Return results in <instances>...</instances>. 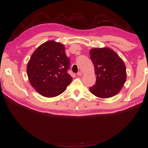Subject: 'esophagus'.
Wrapping results in <instances>:
<instances>
[{"instance_id":"1","label":"esophagus","mask_w":148,"mask_h":148,"mask_svg":"<svg viewBox=\"0 0 148 148\" xmlns=\"http://www.w3.org/2000/svg\"><path fill=\"white\" fill-rule=\"evenodd\" d=\"M77 75H78V76H81V75H82V72H81V71H79V72H78V73H77Z\"/></svg>"}]
</instances>
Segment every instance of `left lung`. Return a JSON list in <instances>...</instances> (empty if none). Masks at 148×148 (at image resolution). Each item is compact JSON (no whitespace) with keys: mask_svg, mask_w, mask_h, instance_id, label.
Returning <instances> with one entry per match:
<instances>
[{"mask_svg":"<svg viewBox=\"0 0 148 148\" xmlns=\"http://www.w3.org/2000/svg\"><path fill=\"white\" fill-rule=\"evenodd\" d=\"M90 54L97 78L95 84L90 88V92L101 98L114 97L126 81L124 62L109 48H94L90 51Z\"/></svg>","mask_w":148,"mask_h":148,"instance_id":"left-lung-1","label":"left lung"}]
</instances>
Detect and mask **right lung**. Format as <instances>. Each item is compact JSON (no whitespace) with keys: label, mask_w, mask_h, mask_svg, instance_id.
I'll return each instance as SVG.
<instances>
[{"label":"right lung","mask_w":148,"mask_h":148,"mask_svg":"<svg viewBox=\"0 0 148 148\" xmlns=\"http://www.w3.org/2000/svg\"><path fill=\"white\" fill-rule=\"evenodd\" d=\"M69 65L64 45L48 41L37 48L27 63V74L31 85L45 97H57L73 80L67 73Z\"/></svg>","instance_id":"obj_1"}]
</instances>
